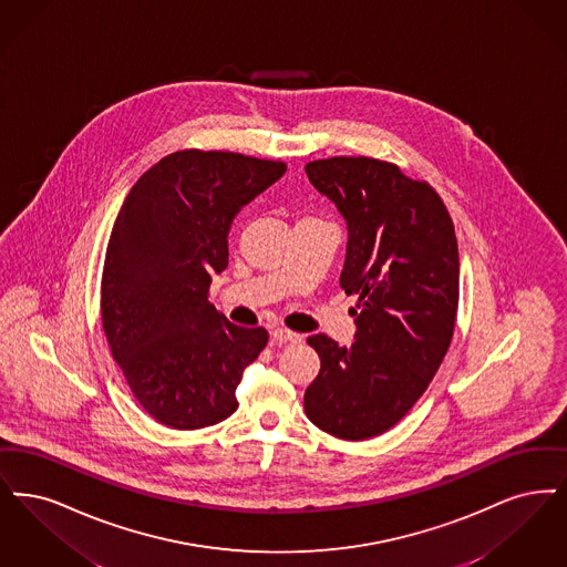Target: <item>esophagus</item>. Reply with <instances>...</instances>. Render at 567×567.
Instances as JSON below:
<instances>
[{
  "instance_id": "esophagus-1",
  "label": "esophagus",
  "mask_w": 567,
  "mask_h": 567,
  "mask_svg": "<svg viewBox=\"0 0 567 567\" xmlns=\"http://www.w3.org/2000/svg\"><path fill=\"white\" fill-rule=\"evenodd\" d=\"M271 337L275 343H298L300 341V334H296V332L288 330V328H275Z\"/></svg>"
}]
</instances>
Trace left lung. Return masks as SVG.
<instances>
[{
    "instance_id": "obj_1",
    "label": "left lung",
    "mask_w": 567,
    "mask_h": 567,
    "mask_svg": "<svg viewBox=\"0 0 567 567\" xmlns=\"http://www.w3.org/2000/svg\"><path fill=\"white\" fill-rule=\"evenodd\" d=\"M305 172L346 218L341 288L358 296L351 347L307 339L321 367L305 413L337 439L364 441L394 427L443 364L460 305L455 228L439 193L394 163L332 156Z\"/></svg>"
}]
</instances>
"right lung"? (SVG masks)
I'll return each instance as SVG.
<instances>
[{
  "instance_id": "right-lung-1",
  "label": "right lung",
  "mask_w": 567,
  "mask_h": 567,
  "mask_svg": "<svg viewBox=\"0 0 567 567\" xmlns=\"http://www.w3.org/2000/svg\"><path fill=\"white\" fill-rule=\"evenodd\" d=\"M286 163L239 152L179 150L144 173L114 221L101 277V323L150 417L198 430L237 411L241 374L265 328L226 320L207 300L228 265L233 218Z\"/></svg>"
}]
</instances>
